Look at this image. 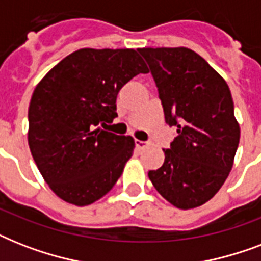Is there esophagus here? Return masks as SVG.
<instances>
[{
	"label": "esophagus",
	"instance_id": "1",
	"mask_svg": "<svg viewBox=\"0 0 261 261\" xmlns=\"http://www.w3.org/2000/svg\"><path fill=\"white\" fill-rule=\"evenodd\" d=\"M135 146L138 147V149H145V147L147 146V142H145V141H139V139H137V141H135Z\"/></svg>",
	"mask_w": 261,
	"mask_h": 261
}]
</instances>
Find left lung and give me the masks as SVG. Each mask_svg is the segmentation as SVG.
I'll return each mask as SVG.
<instances>
[{
    "label": "left lung",
    "instance_id": "1",
    "mask_svg": "<svg viewBox=\"0 0 261 261\" xmlns=\"http://www.w3.org/2000/svg\"><path fill=\"white\" fill-rule=\"evenodd\" d=\"M159 89L165 122L177 128L149 178L163 198L188 210L210 200L229 176L240 126L226 81L186 47L138 48Z\"/></svg>",
    "mask_w": 261,
    "mask_h": 261
}]
</instances>
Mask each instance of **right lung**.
Returning a JSON list of instances; mask_svg holds the SVG:
<instances>
[{
  "instance_id": "1",
  "label": "right lung",
  "mask_w": 261,
  "mask_h": 261,
  "mask_svg": "<svg viewBox=\"0 0 261 261\" xmlns=\"http://www.w3.org/2000/svg\"><path fill=\"white\" fill-rule=\"evenodd\" d=\"M147 71L131 48H81L35 88L28 145L43 178L65 202L88 206L118 181L133 155L134 139L97 126L112 123L119 90Z\"/></svg>"
}]
</instances>
